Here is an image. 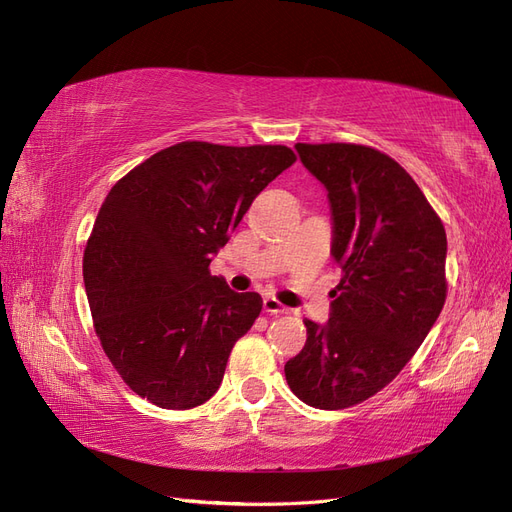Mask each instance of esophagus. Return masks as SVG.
I'll use <instances>...</instances> for the list:
<instances>
[{"instance_id": "esophagus-1", "label": "esophagus", "mask_w": 512, "mask_h": 512, "mask_svg": "<svg viewBox=\"0 0 512 512\" xmlns=\"http://www.w3.org/2000/svg\"><path fill=\"white\" fill-rule=\"evenodd\" d=\"M262 307H265V312L271 316H280V314H288V307L282 305L275 297H265L262 299Z\"/></svg>"}]
</instances>
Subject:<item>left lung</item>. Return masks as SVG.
I'll use <instances>...</instances> for the list:
<instances>
[{
	"mask_svg": "<svg viewBox=\"0 0 512 512\" xmlns=\"http://www.w3.org/2000/svg\"><path fill=\"white\" fill-rule=\"evenodd\" d=\"M327 190L342 269L324 324L284 365L307 406L342 410L382 391L425 342L446 299V232L393 158L350 143L294 145Z\"/></svg>",
	"mask_w": 512,
	"mask_h": 512,
	"instance_id": "8db88e82",
	"label": "left lung"
}]
</instances>
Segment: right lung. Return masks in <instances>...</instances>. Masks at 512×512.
<instances>
[{"label":"right lung","mask_w":512,"mask_h":512,"mask_svg":"<svg viewBox=\"0 0 512 512\" xmlns=\"http://www.w3.org/2000/svg\"><path fill=\"white\" fill-rule=\"evenodd\" d=\"M294 160L284 145L188 141L153 153L108 192L83 280L100 344L136 395L190 410L220 389L262 299L211 275V258Z\"/></svg>","instance_id":"add662e5"}]
</instances>
